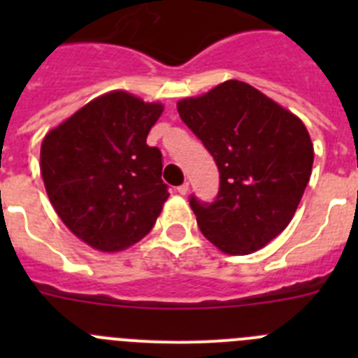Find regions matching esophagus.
<instances>
[{
    "mask_svg": "<svg viewBox=\"0 0 358 358\" xmlns=\"http://www.w3.org/2000/svg\"><path fill=\"white\" fill-rule=\"evenodd\" d=\"M188 189H189V185H188V182H182L181 186H177V194L186 195V194H188Z\"/></svg>",
    "mask_w": 358,
    "mask_h": 358,
    "instance_id": "34e87169",
    "label": "esophagus"
}]
</instances>
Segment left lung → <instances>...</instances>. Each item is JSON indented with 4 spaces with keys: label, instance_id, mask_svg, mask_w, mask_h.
<instances>
[{
    "label": "left lung",
    "instance_id": "left-lung-1",
    "mask_svg": "<svg viewBox=\"0 0 358 358\" xmlns=\"http://www.w3.org/2000/svg\"><path fill=\"white\" fill-rule=\"evenodd\" d=\"M177 110L220 173L213 202L189 206L202 235L227 255H249L289 226L308 185L314 145L303 122L252 85L218 84Z\"/></svg>",
    "mask_w": 358,
    "mask_h": 358
}]
</instances>
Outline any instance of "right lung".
Instances as JSON below:
<instances>
[{"mask_svg":"<svg viewBox=\"0 0 358 358\" xmlns=\"http://www.w3.org/2000/svg\"><path fill=\"white\" fill-rule=\"evenodd\" d=\"M161 113V103L113 91L43 140L41 173L50 202L73 235L98 251L140 242L169 199L161 150L147 145Z\"/></svg>","mask_w":358,"mask_h":358,"instance_id":"add662e5","label":"right lung"}]
</instances>
